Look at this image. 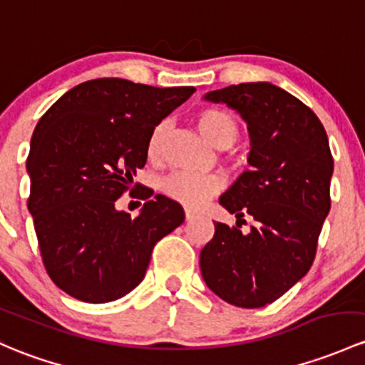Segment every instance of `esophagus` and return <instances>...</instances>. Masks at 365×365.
<instances>
[{
	"label": "esophagus",
	"instance_id": "34e87169",
	"mask_svg": "<svg viewBox=\"0 0 365 365\" xmlns=\"http://www.w3.org/2000/svg\"><path fill=\"white\" fill-rule=\"evenodd\" d=\"M197 217H199L197 212H194V210H190V208H185V218H187V222L194 220V218H197Z\"/></svg>",
	"mask_w": 365,
	"mask_h": 365
}]
</instances>
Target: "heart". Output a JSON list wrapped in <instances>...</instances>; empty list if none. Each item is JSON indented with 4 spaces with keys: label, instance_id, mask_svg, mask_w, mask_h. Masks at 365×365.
<instances>
[{
    "label": "heart",
    "instance_id": "b5f03b06",
    "mask_svg": "<svg viewBox=\"0 0 365 365\" xmlns=\"http://www.w3.org/2000/svg\"><path fill=\"white\" fill-rule=\"evenodd\" d=\"M194 120L199 133L218 148L231 147L234 141L240 138V125H237L236 118L231 113L225 112V110L206 106V108H201L195 113ZM166 134V122H159L152 129L150 138H148V155L152 159H157L163 153ZM160 189L173 201L195 208V206H201L202 202L208 201L212 195L222 189V180L217 175L175 171L160 182Z\"/></svg>",
    "mask_w": 365,
    "mask_h": 365
}]
</instances>
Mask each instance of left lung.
<instances>
[{
	"instance_id": "1",
	"label": "left lung",
	"mask_w": 365,
	"mask_h": 365,
	"mask_svg": "<svg viewBox=\"0 0 365 365\" xmlns=\"http://www.w3.org/2000/svg\"><path fill=\"white\" fill-rule=\"evenodd\" d=\"M248 124L250 170L220 197L236 227L217 222L201 250L206 285L237 308H262L282 297L312 267L331 210L334 170L327 133L312 108L269 82L212 91ZM250 216L251 232L239 227ZM246 223V221H245Z\"/></svg>"
}]
</instances>
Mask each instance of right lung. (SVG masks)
I'll return each instance as SVG.
<instances>
[{
  "label": "right lung",
  "mask_w": 365,
  "mask_h": 365,
  "mask_svg": "<svg viewBox=\"0 0 365 365\" xmlns=\"http://www.w3.org/2000/svg\"><path fill=\"white\" fill-rule=\"evenodd\" d=\"M194 91L96 78L68 91L36 124L28 208L45 269L68 295L92 304L124 297L145 278L157 241L185 220L178 202L152 197L147 187L136 218L115 201L147 163L152 129Z\"/></svg>",
  "instance_id": "1"
}]
</instances>
